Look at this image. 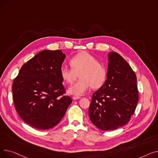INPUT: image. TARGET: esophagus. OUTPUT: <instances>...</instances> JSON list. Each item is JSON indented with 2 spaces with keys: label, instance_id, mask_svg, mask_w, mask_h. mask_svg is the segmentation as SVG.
Returning a JSON list of instances; mask_svg holds the SVG:
<instances>
[{
  "label": "esophagus",
  "instance_id": "obj_1",
  "mask_svg": "<svg viewBox=\"0 0 158 158\" xmlns=\"http://www.w3.org/2000/svg\"><path fill=\"white\" fill-rule=\"evenodd\" d=\"M72 98H73V100H77V99H79V98H81V97H76V96H73V97H72Z\"/></svg>",
  "mask_w": 158,
  "mask_h": 158
}]
</instances>
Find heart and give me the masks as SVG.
I'll return each instance as SVG.
<instances>
[{
    "label": "heart",
    "mask_w": 158,
    "mask_h": 158,
    "mask_svg": "<svg viewBox=\"0 0 158 158\" xmlns=\"http://www.w3.org/2000/svg\"><path fill=\"white\" fill-rule=\"evenodd\" d=\"M70 68L62 67L61 78L66 83L72 84L77 76L80 78L76 83L70 86L68 92L71 95H82L92 87L101 88L106 79L105 66L97 58L87 52H81L73 56L69 61Z\"/></svg>",
    "instance_id": "b5f03b06"
}]
</instances>
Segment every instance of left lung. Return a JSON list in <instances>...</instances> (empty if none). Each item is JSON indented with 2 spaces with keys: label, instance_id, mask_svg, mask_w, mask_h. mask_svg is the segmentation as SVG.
I'll return each mask as SVG.
<instances>
[{
  "label": "left lung",
  "instance_id": "1",
  "mask_svg": "<svg viewBox=\"0 0 158 158\" xmlns=\"http://www.w3.org/2000/svg\"><path fill=\"white\" fill-rule=\"evenodd\" d=\"M107 79L93 94L88 114L104 131L117 129L130 120L138 101L137 79L128 63L118 53L108 54Z\"/></svg>",
  "mask_w": 158,
  "mask_h": 158
}]
</instances>
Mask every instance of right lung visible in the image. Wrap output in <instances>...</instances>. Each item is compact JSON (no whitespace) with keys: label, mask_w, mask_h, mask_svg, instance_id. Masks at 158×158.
I'll use <instances>...</instances> for the list:
<instances>
[{"label":"right lung","mask_w":158,"mask_h":158,"mask_svg":"<svg viewBox=\"0 0 158 158\" xmlns=\"http://www.w3.org/2000/svg\"><path fill=\"white\" fill-rule=\"evenodd\" d=\"M65 54L61 50H44L22 66L12 86L13 98L20 118L38 129L59 123L72 100L64 95L60 74Z\"/></svg>","instance_id":"1"}]
</instances>
